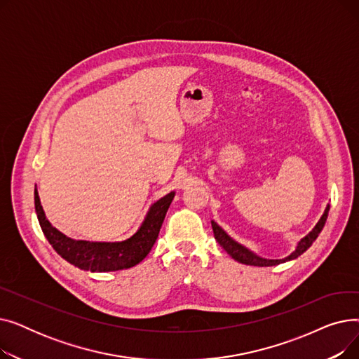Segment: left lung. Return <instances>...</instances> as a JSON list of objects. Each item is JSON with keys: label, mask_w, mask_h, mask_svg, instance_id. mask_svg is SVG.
I'll list each match as a JSON object with an SVG mask.
<instances>
[{"label": "left lung", "mask_w": 359, "mask_h": 359, "mask_svg": "<svg viewBox=\"0 0 359 359\" xmlns=\"http://www.w3.org/2000/svg\"><path fill=\"white\" fill-rule=\"evenodd\" d=\"M329 210H330V205L326 206V210L323 212V215L320 217L318 222L314 225V229L306 236L301 238L297 246H295V250L284 257V259H265L256 253H253L252 250H249L248 248L241 246L240 243H237L236 240H233L227 233H225L219 225L215 222V221H211V225H212V231H214V237L215 240L218 241L219 246L227 252L234 260L243 263V265H250V266H275V265H279V263H285V262H290V260H294L297 259L299 255H303L311 244L314 243V240L318 237L320 231L323 230L325 224H326V219H327V214H329Z\"/></svg>", "instance_id": "obj_1"}]
</instances>
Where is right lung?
<instances>
[{
	"mask_svg": "<svg viewBox=\"0 0 359 359\" xmlns=\"http://www.w3.org/2000/svg\"><path fill=\"white\" fill-rule=\"evenodd\" d=\"M175 195V191L170 192L151 205L140 229L122 241H87L67 237L46 218L37 189H34V208L45 237L62 259L81 271L111 272L129 269L147 257Z\"/></svg>",
	"mask_w": 359,
	"mask_h": 359,
	"instance_id": "1",
	"label": "right lung"
}]
</instances>
